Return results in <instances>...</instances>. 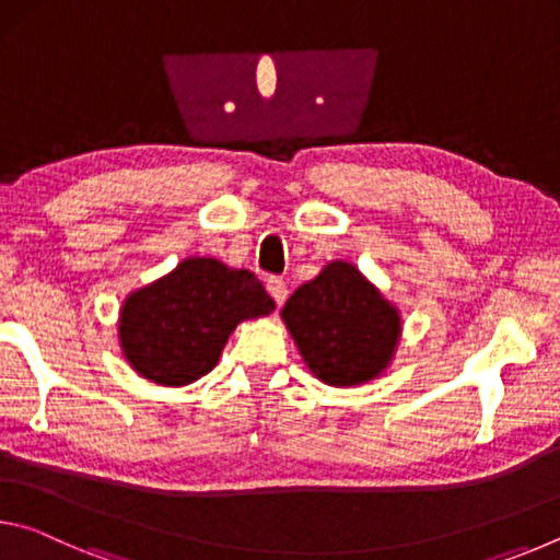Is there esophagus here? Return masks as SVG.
Here are the masks:
<instances>
[{
  "label": "esophagus",
  "instance_id": "obj_1",
  "mask_svg": "<svg viewBox=\"0 0 560 560\" xmlns=\"http://www.w3.org/2000/svg\"><path fill=\"white\" fill-rule=\"evenodd\" d=\"M267 291L271 293V299L277 301L279 306H281V303L287 301V296H289V287H287V281H283L281 277H269V279H267Z\"/></svg>",
  "mask_w": 560,
  "mask_h": 560
}]
</instances>
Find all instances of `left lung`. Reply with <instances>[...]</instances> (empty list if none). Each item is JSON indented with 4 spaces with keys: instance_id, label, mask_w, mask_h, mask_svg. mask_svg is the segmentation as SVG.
I'll list each match as a JSON object with an SVG mask.
<instances>
[{
    "instance_id": "8db88e82",
    "label": "left lung",
    "mask_w": 560,
    "mask_h": 560,
    "mask_svg": "<svg viewBox=\"0 0 560 560\" xmlns=\"http://www.w3.org/2000/svg\"><path fill=\"white\" fill-rule=\"evenodd\" d=\"M281 318L311 373L336 387L381 375L400 338L397 308L348 261H330L293 291Z\"/></svg>"
}]
</instances>
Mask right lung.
<instances>
[{"instance_id":"1","label":"right lung","mask_w":560,"mask_h":560,"mask_svg":"<svg viewBox=\"0 0 560 560\" xmlns=\"http://www.w3.org/2000/svg\"><path fill=\"white\" fill-rule=\"evenodd\" d=\"M271 311L273 301L252 271L192 257L126 299L120 348L148 381L189 385L217 365L236 324Z\"/></svg>"}]
</instances>
